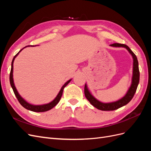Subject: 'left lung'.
<instances>
[{"label": "left lung", "mask_w": 151, "mask_h": 151, "mask_svg": "<svg viewBox=\"0 0 151 151\" xmlns=\"http://www.w3.org/2000/svg\"><path fill=\"white\" fill-rule=\"evenodd\" d=\"M111 47H124L128 51L130 52L132 55V57L134 59V66H133V76H132V84L130 87L129 91H127V94L124 97H123L122 99H119L118 101L115 102L109 103H103L99 101L98 100L96 99L90 93L88 88H87L86 84L84 86V94L87 99L90 102V103L94 106L95 108H96L102 111H113L115 110L118 108H120L123 106H125L127 104L129 103L131 99L133 98L136 92L137 88L139 83V78H140V72L139 69V63L137 60V58L134 54V53L132 51L130 48L125 44H120V43H113L110 45Z\"/></svg>", "instance_id": "1"}]
</instances>
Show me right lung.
I'll return each mask as SVG.
<instances>
[{
	"mask_svg": "<svg viewBox=\"0 0 151 151\" xmlns=\"http://www.w3.org/2000/svg\"><path fill=\"white\" fill-rule=\"evenodd\" d=\"M28 46H29V45H28ZM30 46H33V45H30ZM23 48H22L20 50V51L18 52L14 57V58L12 59V63H11V70L10 76H9V80H10L11 86L12 88L13 89L14 93V94L16 96V97L17 98V99L18 100V101L19 102V103L24 108L28 109V110H30V111H35V112H44V111H48V110H50V109H51L52 108H53L54 106H55L56 105L58 104V103L60 101V98H61L62 96L63 89H64L65 87L68 83H70V81H71V79L68 80L67 82H66V83L64 84V85H63L62 87V88H61V89L60 91V92L58 93V95L57 96V97L55 98L52 102H50V103H48V104H43V105H33V104H29L28 103H27L23 98H21V96L19 94V93H18V92L17 91V89H16V87L14 86V81H13V77H13L12 73H13V62H14V59H15V58L16 57V56L17 55L19 54V53Z\"/></svg>",
	"mask_w": 151,
	"mask_h": 151,
	"instance_id": "obj_1",
	"label": "right lung"
}]
</instances>
